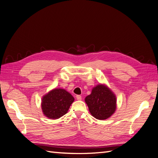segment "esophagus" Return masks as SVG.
<instances>
[{
    "mask_svg": "<svg viewBox=\"0 0 158 158\" xmlns=\"http://www.w3.org/2000/svg\"><path fill=\"white\" fill-rule=\"evenodd\" d=\"M76 98H77V100H81V96H80V95H77V96H76Z\"/></svg>",
    "mask_w": 158,
    "mask_h": 158,
    "instance_id": "obj_1",
    "label": "esophagus"
}]
</instances>
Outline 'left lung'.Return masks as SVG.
<instances>
[{
    "mask_svg": "<svg viewBox=\"0 0 158 158\" xmlns=\"http://www.w3.org/2000/svg\"><path fill=\"white\" fill-rule=\"evenodd\" d=\"M89 112L98 120L110 118L116 109V97L113 91L104 84H98L85 98Z\"/></svg>",
    "mask_w": 158,
    "mask_h": 158,
    "instance_id": "1",
    "label": "left lung"
}]
</instances>
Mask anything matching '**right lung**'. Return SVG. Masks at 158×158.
Here are the masks:
<instances>
[{
  "mask_svg": "<svg viewBox=\"0 0 158 158\" xmlns=\"http://www.w3.org/2000/svg\"><path fill=\"white\" fill-rule=\"evenodd\" d=\"M74 100V98L67 90L55 88L42 97V112L50 119H58L67 113Z\"/></svg>",
  "mask_w": 158,
  "mask_h": 158,
  "instance_id": "add662e5",
  "label": "right lung"
}]
</instances>
